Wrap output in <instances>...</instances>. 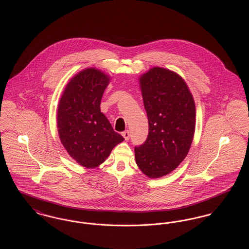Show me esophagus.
<instances>
[{
  "mask_svg": "<svg viewBox=\"0 0 249 249\" xmlns=\"http://www.w3.org/2000/svg\"><path fill=\"white\" fill-rule=\"evenodd\" d=\"M122 135H123V137L124 138V140H125V141H128V140H129V138H130V132L128 130L123 132V133H122Z\"/></svg>",
  "mask_w": 249,
  "mask_h": 249,
  "instance_id": "esophagus-1",
  "label": "esophagus"
}]
</instances>
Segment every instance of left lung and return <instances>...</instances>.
<instances>
[{
	"label": "left lung",
	"mask_w": 249,
	"mask_h": 249,
	"mask_svg": "<svg viewBox=\"0 0 249 249\" xmlns=\"http://www.w3.org/2000/svg\"><path fill=\"white\" fill-rule=\"evenodd\" d=\"M149 134L135 147L138 167L150 178L175 170L187 156L196 125V107L185 81L166 68L153 67L139 79Z\"/></svg>",
	"instance_id": "obj_1"
}]
</instances>
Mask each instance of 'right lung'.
I'll return each instance as SVG.
<instances>
[{"label": "right lung", "instance_id": "1", "mask_svg": "<svg viewBox=\"0 0 249 249\" xmlns=\"http://www.w3.org/2000/svg\"><path fill=\"white\" fill-rule=\"evenodd\" d=\"M108 83L109 77L105 73L86 68L70 79L58 106L61 142L69 156L85 168L98 167L124 140L100 109Z\"/></svg>", "mask_w": 249, "mask_h": 249}]
</instances>
